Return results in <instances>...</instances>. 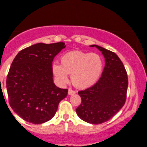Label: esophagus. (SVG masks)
I'll return each mask as SVG.
<instances>
[{
  "label": "esophagus",
  "instance_id": "obj_1",
  "mask_svg": "<svg viewBox=\"0 0 147 147\" xmlns=\"http://www.w3.org/2000/svg\"><path fill=\"white\" fill-rule=\"evenodd\" d=\"M76 91L73 90L72 89H71V88H69V89H68V94L73 95V94H76Z\"/></svg>",
  "mask_w": 147,
  "mask_h": 147
}]
</instances>
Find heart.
I'll use <instances>...</instances> for the list:
<instances>
[{"label": "heart", "instance_id": "1", "mask_svg": "<svg viewBox=\"0 0 147 147\" xmlns=\"http://www.w3.org/2000/svg\"><path fill=\"white\" fill-rule=\"evenodd\" d=\"M60 64L54 62L52 71L56 80L65 84L71 74V80L76 87L85 88L94 85L102 74L103 61L99 55L74 50L64 54Z\"/></svg>", "mask_w": 147, "mask_h": 147}]
</instances>
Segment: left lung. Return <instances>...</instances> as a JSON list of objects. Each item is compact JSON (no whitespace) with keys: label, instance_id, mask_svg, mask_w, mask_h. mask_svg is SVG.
<instances>
[{"label":"left lung","instance_id":"8db88e82","mask_svg":"<svg viewBox=\"0 0 147 147\" xmlns=\"http://www.w3.org/2000/svg\"><path fill=\"white\" fill-rule=\"evenodd\" d=\"M105 57V65L98 82L78 92L81 103L76 113L83 121L92 124L107 122L124 106L128 79L121 60L114 52L96 45Z\"/></svg>","mask_w":147,"mask_h":147}]
</instances>
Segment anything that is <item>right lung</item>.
Returning <instances> with one entry per match:
<instances>
[{"label":"right lung","mask_w":147,"mask_h":147,"mask_svg":"<svg viewBox=\"0 0 147 147\" xmlns=\"http://www.w3.org/2000/svg\"><path fill=\"white\" fill-rule=\"evenodd\" d=\"M65 47L64 42L38 43L22 49L13 59L6 79L9 103L25 121H49L68 94V89L55 85L52 71L53 59Z\"/></svg>","instance_id":"add662e5"}]
</instances>
